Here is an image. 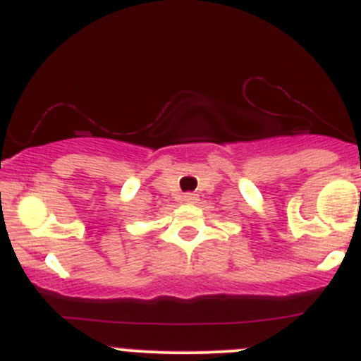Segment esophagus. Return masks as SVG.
Instances as JSON below:
<instances>
[{
	"mask_svg": "<svg viewBox=\"0 0 361 361\" xmlns=\"http://www.w3.org/2000/svg\"><path fill=\"white\" fill-rule=\"evenodd\" d=\"M183 201L187 204H195L199 201V197H197V194H192V192H188V194L183 195Z\"/></svg>",
	"mask_w": 361,
	"mask_h": 361,
	"instance_id": "1",
	"label": "esophagus"
}]
</instances>
